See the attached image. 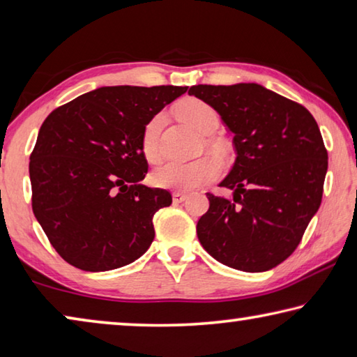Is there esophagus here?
I'll return each instance as SVG.
<instances>
[{"label": "esophagus", "mask_w": 357, "mask_h": 357, "mask_svg": "<svg viewBox=\"0 0 357 357\" xmlns=\"http://www.w3.org/2000/svg\"><path fill=\"white\" fill-rule=\"evenodd\" d=\"M186 196L185 192H174V196H172V199H174V204H182L183 201H186Z\"/></svg>", "instance_id": "1"}]
</instances>
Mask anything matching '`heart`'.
Here are the masks:
<instances>
[{
    "mask_svg": "<svg viewBox=\"0 0 357 357\" xmlns=\"http://www.w3.org/2000/svg\"><path fill=\"white\" fill-rule=\"evenodd\" d=\"M177 114L185 123L202 135H208L216 128L218 114L208 103L195 97L185 98L177 105ZM162 116L156 114L144 127L141 136V150L144 158L155 162L160 158V127ZM221 172V162L213 155H204L191 161H167L150 174V183L156 188L190 191L215 180Z\"/></svg>",
    "mask_w": 357,
    "mask_h": 357,
    "instance_id": "b5f03b06",
    "label": "heart"
}]
</instances>
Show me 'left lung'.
<instances>
[{"label": "left lung", "mask_w": 357, "mask_h": 357, "mask_svg": "<svg viewBox=\"0 0 357 357\" xmlns=\"http://www.w3.org/2000/svg\"><path fill=\"white\" fill-rule=\"evenodd\" d=\"M204 100L234 133L236 160L220 186L197 236L211 257L235 270L261 273L298 248L320 208L328 152L314 116L293 100L255 83L197 84Z\"/></svg>", "instance_id": "left-lung-1"}]
</instances>
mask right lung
Here are the masks:
<instances>
[{
  "label": "right lung",
  "mask_w": 357,
  "mask_h": 357,
  "mask_svg": "<svg viewBox=\"0 0 357 357\" xmlns=\"http://www.w3.org/2000/svg\"><path fill=\"white\" fill-rule=\"evenodd\" d=\"M186 86H105L56 108L29 156L33 211L52 246L83 271L131 264L152 245L171 192L142 185L144 127Z\"/></svg>",
  "instance_id": "obj_1"
}]
</instances>
